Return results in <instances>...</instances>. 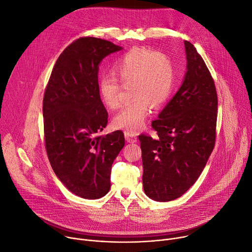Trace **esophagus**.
<instances>
[{
	"mask_svg": "<svg viewBox=\"0 0 252 252\" xmlns=\"http://www.w3.org/2000/svg\"><path fill=\"white\" fill-rule=\"evenodd\" d=\"M124 135H125V139H126L127 142H129V143L137 142V136H136V134H135V133L129 132V131H125Z\"/></svg>",
	"mask_w": 252,
	"mask_h": 252,
	"instance_id": "obj_1",
	"label": "esophagus"
}]
</instances>
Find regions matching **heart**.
I'll use <instances>...</instances> for the list:
<instances>
[{
  "label": "heart",
  "instance_id": "heart-1",
  "mask_svg": "<svg viewBox=\"0 0 252 252\" xmlns=\"http://www.w3.org/2000/svg\"><path fill=\"white\" fill-rule=\"evenodd\" d=\"M113 72L123 85L131 84L133 99L115 116L112 124L117 129L137 132L144 126L151 106L159 109L169 100L175 86V66L159 51L135 47L115 62ZM115 78L103 74L98 81L100 98L109 110L120 106V83Z\"/></svg>",
  "mask_w": 252,
  "mask_h": 252
}]
</instances>
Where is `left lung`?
Returning <instances> with one entry per match:
<instances>
[{
    "label": "left lung",
    "mask_w": 252,
    "mask_h": 252,
    "mask_svg": "<svg viewBox=\"0 0 252 252\" xmlns=\"http://www.w3.org/2000/svg\"><path fill=\"white\" fill-rule=\"evenodd\" d=\"M184 82L151 126L158 138L139 136L143 189L158 202L180 198L196 183L215 146L218 98L214 80L190 42L185 40Z\"/></svg>",
    "instance_id": "1"
}]
</instances>
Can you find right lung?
Wrapping results in <instances>:
<instances>
[{"label": "right lung", "instance_id": "right-lung-1", "mask_svg": "<svg viewBox=\"0 0 252 252\" xmlns=\"http://www.w3.org/2000/svg\"><path fill=\"white\" fill-rule=\"evenodd\" d=\"M122 47L82 37L57 59L43 98L45 147L56 177L74 195L100 199L109 191L111 169L124 147L118 130L96 136L108 123L98 91L101 62Z\"/></svg>", "mask_w": 252, "mask_h": 252}]
</instances>
